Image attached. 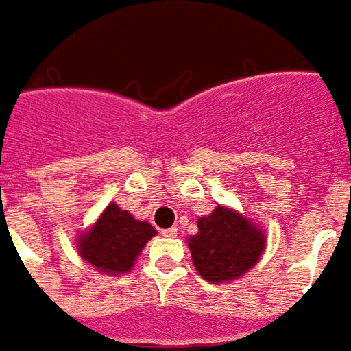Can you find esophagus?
<instances>
[{
  "instance_id": "34e87169",
  "label": "esophagus",
  "mask_w": 351,
  "mask_h": 351,
  "mask_svg": "<svg viewBox=\"0 0 351 351\" xmlns=\"http://www.w3.org/2000/svg\"><path fill=\"white\" fill-rule=\"evenodd\" d=\"M160 234L165 235V237H176V235H178V228H166L162 230Z\"/></svg>"
}]
</instances>
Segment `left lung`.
I'll return each instance as SVG.
<instances>
[{
    "instance_id": "obj_1",
    "label": "left lung",
    "mask_w": 351,
    "mask_h": 351,
    "mask_svg": "<svg viewBox=\"0 0 351 351\" xmlns=\"http://www.w3.org/2000/svg\"><path fill=\"white\" fill-rule=\"evenodd\" d=\"M193 263L207 282L221 284L243 277L265 249V235L258 224L234 209L217 206L198 219V234L189 237Z\"/></svg>"
}]
</instances>
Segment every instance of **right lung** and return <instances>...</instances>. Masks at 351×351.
<instances>
[{
  "instance_id": "1",
  "label": "right lung",
  "mask_w": 351,
  "mask_h": 351,
  "mask_svg": "<svg viewBox=\"0 0 351 351\" xmlns=\"http://www.w3.org/2000/svg\"><path fill=\"white\" fill-rule=\"evenodd\" d=\"M157 230L149 222L136 221L129 211L110 204L99 221L78 235V254L102 275H121L132 269L138 254Z\"/></svg>"
}]
</instances>
